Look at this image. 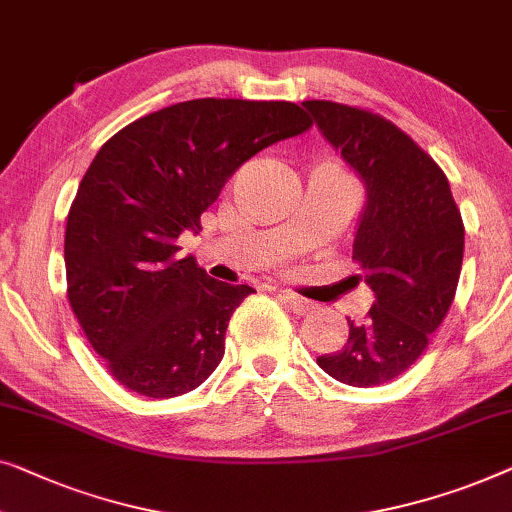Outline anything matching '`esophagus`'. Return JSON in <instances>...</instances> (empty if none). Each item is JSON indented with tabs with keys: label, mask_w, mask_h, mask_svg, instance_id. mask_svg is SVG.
Returning a JSON list of instances; mask_svg holds the SVG:
<instances>
[{
	"label": "esophagus",
	"mask_w": 512,
	"mask_h": 512,
	"mask_svg": "<svg viewBox=\"0 0 512 512\" xmlns=\"http://www.w3.org/2000/svg\"><path fill=\"white\" fill-rule=\"evenodd\" d=\"M279 298L284 305L293 311V314H307V311L314 309V305H311L309 300L300 298V295L295 293H288V291H279Z\"/></svg>",
	"instance_id": "34e87169"
}]
</instances>
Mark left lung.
<instances>
[{
  "mask_svg": "<svg viewBox=\"0 0 512 512\" xmlns=\"http://www.w3.org/2000/svg\"><path fill=\"white\" fill-rule=\"evenodd\" d=\"M318 131L365 184L353 258L374 302L348 318V339L316 362L353 388L388 383L422 353L453 305L464 256L462 214L448 177L395 124L332 101H302Z\"/></svg>",
  "mask_w": 512,
  "mask_h": 512,
  "instance_id": "1",
  "label": "left lung"
}]
</instances>
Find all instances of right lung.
<instances>
[{
  "label": "right lung",
  "instance_id": "right-lung-1",
  "mask_svg": "<svg viewBox=\"0 0 512 512\" xmlns=\"http://www.w3.org/2000/svg\"><path fill=\"white\" fill-rule=\"evenodd\" d=\"M309 127L288 101L194 99L140 117L96 152L66 219V284L124 388L168 399L217 369L228 321L254 288L207 277L177 256V240L201 231L244 161Z\"/></svg>",
  "mask_w": 512,
  "mask_h": 512
}]
</instances>
